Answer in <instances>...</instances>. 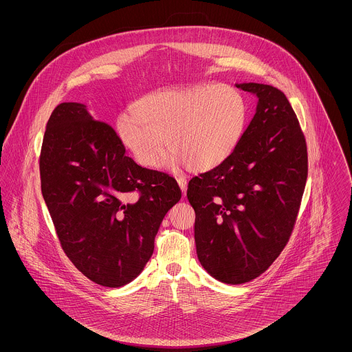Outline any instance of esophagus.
<instances>
[{
  "label": "esophagus",
  "mask_w": 352,
  "mask_h": 352,
  "mask_svg": "<svg viewBox=\"0 0 352 352\" xmlns=\"http://www.w3.org/2000/svg\"><path fill=\"white\" fill-rule=\"evenodd\" d=\"M177 182L179 184L182 192H184V197L186 195V186H187V179L184 178V175H177Z\"/></svg>",
  "instance_id": "34e87169"
}]
</instances>
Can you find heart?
Segmentation results:
<instances>
[{
	"instance_id": "1",
	"label": "heart",
	"mask_w": 352,
	"mask_h": 352,
	"mask_svg": "<svg viewBox=\"0 0 352 352\" xmlns=\"http://www.w3.org/2000/svg\"><path fill=\"white\" fill-rule=\"evenodd\" d=\"M118 118L121 144L145 168H157L166 146L170 164L207 171L224 164L245 132L248 108L230 84L162 89L135 102ZM168 142L166 143V141Z\"/></svg>"
}]
</instances>
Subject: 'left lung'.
<instances>
[{"label": "left lung", "instance_id": "8db88e82", "mask_svg": "<svg viewBox=\"0 0 352 352\" xmlns=\"http://www.w3.org/2000/svg\"><path fill=\"white\" fill-rule=\"evenodd\" d=\"M236 87L257 96L256 113L234 154L187 187L201 267L231 285L258 277L283 252L307 179L306 140L284 92Z\"/></svg>", "mask_w": 352, "mask_h": 352}]
</instances>
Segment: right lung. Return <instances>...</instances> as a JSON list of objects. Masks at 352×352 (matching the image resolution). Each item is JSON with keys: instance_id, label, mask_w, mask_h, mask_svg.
Here are the masks:
<instances>
[{"instance_id": "obj_1", "label": "right lung", "mask_w": 352, "mask_h": 352, "mask_svg": "<svg viewBox=\"0 0 352 352\" xmlns=\"http://www.w3.org/2000/svg\"><path fill=\"white\" fill-rule=\"evenodd\" d=\"M39 171L63 251L85 277L107 287L142 272L162 219L182 197L173 177L126 157L115 129L80 102L52 111Z\"/></svg>"}]
</instances>
